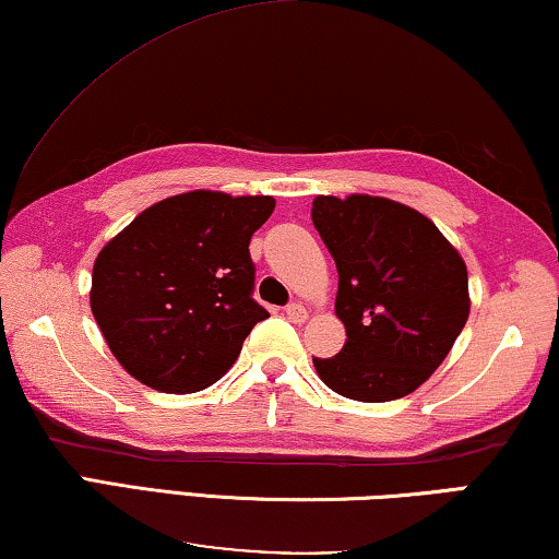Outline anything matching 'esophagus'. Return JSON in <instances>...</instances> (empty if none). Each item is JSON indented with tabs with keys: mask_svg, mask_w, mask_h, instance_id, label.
<instances>
[{
	"mask_svg": "<svg viewBox=\"0 0 559 559\" xmlns=\"http://www.w3.org/2000/svg\"><path fill=\"white\" fill-rule=\"evenodd\" d=\"M286 316H288V321L290 323H306V318H308V311L300 304H290L288 308H286Z\"/></svg>",
	"mask_w": 559,
	"mask_h": 559,
	"instance_id": "1",
	"label": "esophagus"
}]
</instances>
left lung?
<instances>
[{
    "instance_id": "1",
    "label": "left lung",
    "mask_w": 559,
    "mask_h": 559,
    "mask_svg": "<svg viewBox=\"0 0 559 559\" xmlns=\"http://www.w3.org/2000/svg\"><path fill=\"white\" fill-rule=\"evenodd\" d=\"M313 226L338 269V356L313 358L343 397L397 401L436 373L471 316L467 269L428 216L368 193L316 197Z\"/></svg>"
}]
</instances>
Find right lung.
<instances>
[{
  "label": "right lung",
  "mask_w": 559,
  "mask_h": 559,
  "mask_svg": "<svg viewBox=\"0 0 559 559\" xmlns=\"http://www.w3.org/2000/svg\"><path fill=\"white\" fill-rule=\"evenodd\" d=\"M273 197L189 191L154 203L106 243L92 271V313L123 370L162 393H197L234 366L255 304L251 236Z\"/></svg>",
  "instance_id": "obj_1"
}]
</instances>
